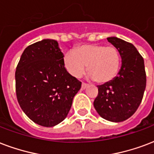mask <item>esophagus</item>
<instances>
[{
    "instance_id": "obj_1",
    "label": "esophagus",
    "mask_w": 154,
    "mask_h": 154,
    "mask_svg": "<svg viewBox=\"0 0 154 154\" xmlns=\"http://www.w3.org/2000/svg\"><path fill=\"white\" fill-rule=\"evenodd\" d=\"M88 84H86V83H84V82H83V83H82V90H85V89H86V88L88 87Z\"/></svg>"
}]
</instances>
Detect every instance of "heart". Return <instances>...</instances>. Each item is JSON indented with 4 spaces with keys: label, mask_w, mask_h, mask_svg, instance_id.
Listing matches in <instances>:
<instances>
[{
    "label": "heart",
    "mask_w": 154,
    "mask_h": 154,
    "mask_svg": "<svg viewBox=\"0 0 154 154\" xmlns=\"http://www.w3.org/2000/svg\"><path fill=\"white\" fill-rule=\"evenodd\" d=\"M64 64L72 77H81L87 69L89 77L98 83H107L117 76L120 55L117 48L103 44H86L67 52Z\"/></svg>",
    "instance_id": "b5f03b06"
}]
</instances>
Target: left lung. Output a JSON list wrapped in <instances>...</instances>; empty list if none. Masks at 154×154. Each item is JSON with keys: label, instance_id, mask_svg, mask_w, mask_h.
I'll return each mask as SVG.
<instances>
[{"label": "left lung", "instance_id": "1", "mask_svg": "<svg viewBox=\"0 0 154 154\" xmlns=\"http://www.w3.org/2000/svg\"><path fill=\"white\" fill-rule=\"evenodd\" d=\"M107 40L119 51L122 65L111 82L98 85L94 106L102 118L118 123L130 118L139 107L146 86V74L144 59L133 44L117 37H109Z\"/></svg>", "mask_w": 154, "mask_h": 154}]
</instances>
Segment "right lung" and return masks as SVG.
<instances>
[{
	"label": "right lung",
	"instance_id": "right-lung-1",
	"mask_svg": "<svg viewBox=\"0 0 154 154\" xmlns=\"http://www.w3.org/2000/svg\"><path fill=\"white\" fill-rule=\"evenodd\" d=\"M16 94L23 112L35 124L53 127L72 106L82 82L67 72L64 54L54 39L28 46L15 72Z\"/></svg>",
	"mask_w": 154,
	"mask_h": 154
}]
</instances>
